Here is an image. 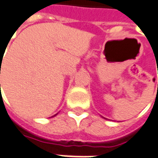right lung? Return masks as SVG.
Instances as JSON below:
<instances>
[{
    "label": "right lung",
    "instance_id": "add662e5",
    "mask_svg": "<svg viewBox=\"0 0 158 158\" xmlns=\"http://www.w3.org/2000/svg\"><path fill=\"white\" fill-rule=\"evenodd\" d=\"M56 115H54V116H56ZM54 116H53V117H54Z\"/></svg>",
    "mask_w": 158,
    "mask_h": 158
}]
</instances>
